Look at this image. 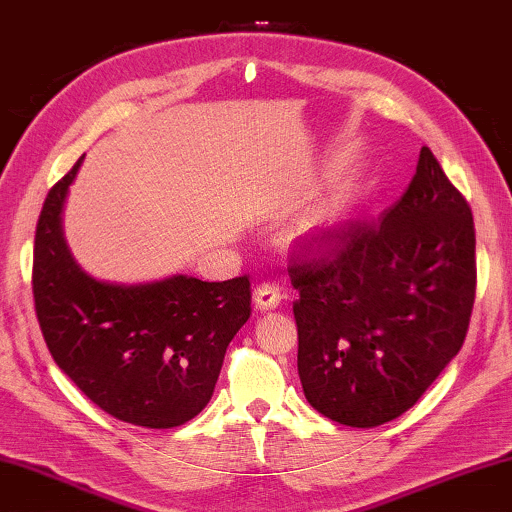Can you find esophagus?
Masks as SVG:
<instances>
[{"label": "esophagus", "mask_w": 512, "mask_h": 512, "mask_svg": "<svg viewBox=\"0 0 512 512\" xmlns=\"http://www.w3.org/2000/svg\"><path fill=\"white\" fill-rule=\"evenodd\" d=\"M281 304V290L274 283H258L254 290V306L258 311H274Z\"/></svg>", "instance_id": "1"}]
</instances>
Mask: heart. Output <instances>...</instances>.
<instances>
[{
  "instance_id": "heart-1",
  "label": "heart",
  "mask_w": 512,
  "mask_h": 512,
  "mask_svg": "<svg viewBox=\"0 0 512 512\" xmlns=\"http://www.w3.org/2000/svg\"><path fill=\"white\" fill-rule=\"evenodd\" d=\"M329 226H331L329 220H322L320 215H315V217H308V220L299 226V233L301 236H317V233L326 231Z\"/></svg>"
}]
</instances>
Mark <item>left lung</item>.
<instances>
[{
  "label": "left lung",
  "instance_id": "obj_1",
  "mask_svg": "<svg viewBox=\"0 0 512 512\" xmlns=\"http://www.w3.org/2000/svg\"><path fill=\"white\" fill-rule=\"evenodd\" d=\"M474 249L472 208L429 147L379 220L299 242L288 274L308 404L356 429L413 408L465 342Z\"/></svg>",
  "mask_w": 512,
  "mask_h": 512
}]
</instances>
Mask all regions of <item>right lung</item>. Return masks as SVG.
Segmentation results:
<instances>
[{
    "label": "right lung",
    "instance_id": "add662e5",
    "mask_svg": "<svg viewBox=\"0 0 512 512\" xmlns=\"http://www.w3.org/2000/svg\"><path fill=\"white\" fill-rule=\"evenodd\" d=\"M83 156L47 192L33 242V304L54 363L117 420L172 429L213 397L224 354L251 315L249 276L113 286L74 261L61 231Z\"/></svg>",
    "mask_w": 512,
    "mask_h": 512
}]
</instances>
